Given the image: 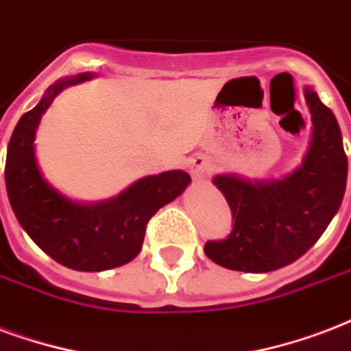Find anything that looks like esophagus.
<instances>
[{"label":"esophagus","instance_id":"1","mask_svg":"<svg viewBox=\"0 0 351 351\" xmlns=\"http://www.w3.org/2000/svg\"><path fill=\"white\" fill-rule=\"evenodd\" d=\"M187 167H189V173H191L195 180H200V178L210 175L211 169H213V164H211V160L208 156H195L189 160Z\"/></svg>","mask_w":351,"mask_h":351}]
</instances>
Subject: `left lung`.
<instances>
[{"label": "left lung", "mask_w": 351, "mask_h": 351, "mask_svg": "<svg viewBox=\"0 0 351 351\" xmlns=\"http://www.w3.org/2000/svg\"><path fill=\"white\" fill-rule=\"evenodd\" d=\"M313 134L302 164L280 180L217 175L213 184L228 200L234 230L208 241L206 256L224 269L271 272L287 267L324 234L346 191L348 158L333 112L311 86L304 88Z\"/></svg>", "instance_id": "obj_1"}]
</instances>
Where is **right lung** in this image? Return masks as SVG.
<instances>
[{
	"mask_svg": "<svg viewBox=\"0 0 351 351\" xmlns=\"http://www.w3.org/2000/svg\"><path fill=\"white\" fill-rule=\"evenodd\" d=\"M92 73L57 80L33 110L20 117L7 147L5 184L18 223L57 263L82 272L108 271L132 261L141 250L149 219L189 186L184 171H165L134 182L101 202H77L45 180L34 154V136L44 112L64 88Z\"/></svg>",
	"mask_w": 351,
	"mask_h": 351,
	"instance_id": "add662e5",
	"label": "right lung"
}]
</instances>
